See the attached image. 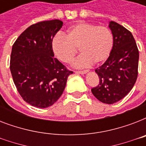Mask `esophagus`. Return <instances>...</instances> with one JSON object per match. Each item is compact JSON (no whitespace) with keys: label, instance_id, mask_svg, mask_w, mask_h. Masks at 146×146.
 I'll list each match as a JSON object with an SVG mask.
<instances>
[{"label":"esophagus","instance_id":"34e87169","mask_svg":"<svg viewBox=\"0 0 146 146\" xmlns=\"http://www.w3.org/2000/svg\"><path fill=\"white\" fill-rule=\"evenodd\" d=\"M89 70H82V71H76V73H79V74H86V73H88Z\"/></svg>","mask_w":146,"mask_h":146}]
</instances>
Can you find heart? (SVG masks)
Instances as JSON below:
<instances>
[{"instance_id":"b5f03b06","label":"heart","mask_w":146,"mask_h":146,"mask_svg":"<svg viewBox=\"0 0 146 146\" xmlns=\"http://www.w3.org/2000/svg\"><path fill=\"white\" fill-rule=\"evenodd\" d=\"M113 45V35L108 27L88 23H76L64 35L58 34L51 42L54 54L65 64L73 61L79 49L81 55L74 63L77 68L105 61L111 54Z\"/></svg>"}]
</instances>
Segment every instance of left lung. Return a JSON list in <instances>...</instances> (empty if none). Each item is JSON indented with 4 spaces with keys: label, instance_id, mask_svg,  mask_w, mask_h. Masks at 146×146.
<instances>
[{
    "label": "left lung",
    "instance_id": "1",
    "mask_svg": "<svg viewBox=\"0 0 146 146\" xmlns=\"http://www.w3.org/2000/svg\"><path fill=\"white\" fill-rule=\"evenodd\" d=\"M109 28L113 45L107 60L96 70L99 84L92 89L94 96L104 104H113L133 89L138 76L139 50L132 33L111 21Z\"/></svg>",
    "mask_w": 146,
    "mask_h": 146
}]
</instances>
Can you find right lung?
Returning <instances> with one entry per match:
<instances>
[{
    "label": "right lung",
    "mask_w": 146,
    "mask_h": 146,
    "mask_svg": "<svg viewBox=\"0 0 146 146\" xmlns=\"http://www.w3.org/2000/svg\"><path fill=\"white\" fill-rule=\"evenodd\" d=\"M62 26L59 19L33 24L12 47L10 69L13 82L24 101L36 108L54 104L73 73L54 57L51 48L53 38Z\"/></svg>",
    "instance_id": "add662e5"
}]
</instances>
